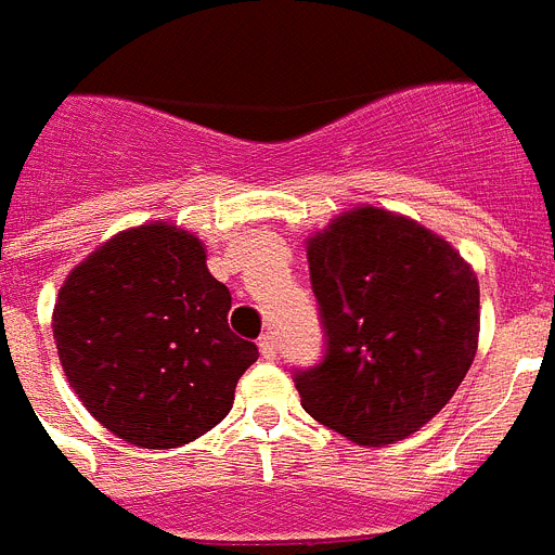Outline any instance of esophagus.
Returning <instances> with one entry per match:
<instances>
[{
    "label": "esophagus",
    "mask_w": 555,
    "mask_h": 555,
    "mask_svg": "<svg viewBox=\"0 0 555 555\" xmlns=\"http://www.w3.org/2000/svg\"><path fill=\"white\" fill-rule=\"evenodd\" d=\"M259 350H262L264 359H276L279 348H276V339L270 336V333H264L262 339H259Z\"/></svg>",
    "instance_id": "1"
}]
</instances>
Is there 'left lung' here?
<instances>
[{
    "label": "left lung",
    "instance_id": "left-lung-1",
    "mask_svg": "<svg viewBox=\"0 0 555 555\" xmlns=\"http://www.w3.org/2000/svg\"><path fill=\"white\" fill-rule=\"evenodd\" d=\"M308 262L327 353L296 373L301 408L356 444L408 439L476 359V273L439 233L373 205L313 233Z\"/></svg>",
    "mask_w": 555,
    "mask_h": 555
}]
</instances>
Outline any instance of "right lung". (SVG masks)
<instances>
[{
    "label": "right lung",
    "mask_w": 555,
    "mask_h": 555,
    "mask_svg": "<svg viewBox=\"0 0 555 555\" xmlns=\"http://www.w3.org/2000/svg\"><path fill=\"white\" fill-rule=\"evenodd\" d=\"M231 291L210 276L199 236L147 222L111 236L67 273L53 339L88 413L121 441L170 450L233 408L259 359L228 327Z\"/></svg>",
    "instance_id": "right-lung-1"
}]
</instances>
